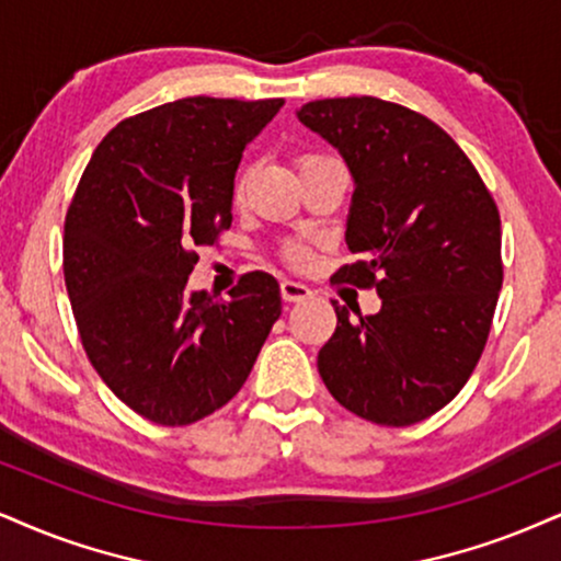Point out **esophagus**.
<instances>
[{"label": "esophagus", "mask_w": 561, "mask_h": 561, "mask_svg": "<svg viewBox=\"0 0 561 561\" xmlns=\"http://www.w3.org/2000/svg\"><path fill=\"white\" fill-rule=\"evenodd\" d=\"M280 294H283V299H286V301H301V299H309V296H312L307 283L294 280V278L280 280Z\"/></svg>", "instance_id": "obj_1"}]
</instances>
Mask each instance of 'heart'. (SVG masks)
<instances>
[{"instance_id": "b5f03b06", "label": "heart", "mask_w": 561, "mask_h": 561, "mask_svg": "<svg viewBox=\"0 0 561 561\" xmlns=\"http://www.w3.org/2000/svg\"><path fill=\"white\" fill-rule=\"evenodd\" d=\"M244 190H247V176H239L237 186H233V199H237V203L244 199ZM288 260L304 262V260H307V252H304L301 247H288Z\"/></svg>"}]
</instances>
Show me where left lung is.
Listing matches in <instances>:
<instances>
[{
    "instance_id": "1",
    "label": "left lung",
    "mask_w": 561,
    "mask_h": 561,
    "mask_svg": "<svg viewBox=\"0 0 561 561\" xmlns=\"http://www.w3.org/2000/svg\"><path fill=\"white\" fill-rule=\"evenodd\" d=\"M354 174L335 273L375 288L377 314L337 328L317 369L351 413L382 426L419 424L462 390L483 354L502 288V224L492 192L460 145L424 114L375 95L309 101L296 112Z\"/></svg>"
}]
</instances>
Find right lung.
Here are the masks:
<instances>
[{
    "instance_id": "add662e5",
    "label": "right lung",
    "mask_w": 561,
    "mask_h": 561,
    "mask_svg": "<svg viewBox=\"0 0 561 561\" xmlns=\"http://www.w3.org/2000/svg\"><path fill=\"white\" fill-rule=\"evenodd\" d=\"M283 99H179L103 137L65 218V283L82 348L122 403L161 426L241 390L280 317L270 273L216 299L186 291L197 247L231 226L241 153Z\"/></svg>"
}]
</instances>
